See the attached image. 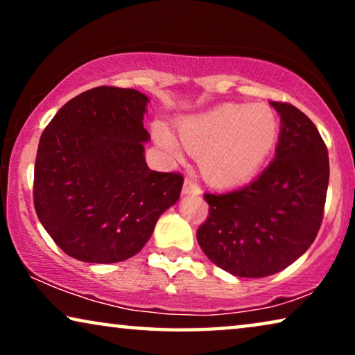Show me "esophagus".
<instances>
[{
  "mask_svg": "<svg viewBox=\"0 0 355 355\" xmlns=\"http://www.w3.org/2000/svg\"><path fill=\"white\" fill-rule=\"evenodd\" d=\"M200 192L202 189L196 181H192V179L189 178L184 181V187H182L184 196H200Z\"/></svg>",
  "mask_w": 355,
  "mask_h": 355,
  "instance_id": "obj_1",
  "label": "esophagus"
}]
</instances>
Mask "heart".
Here are the masks:
<instances>
[{
    "mask_svg": "<svg viewBox=\"0 0 355 355\" xmlns=\"http://www.w3.org/2000/svg\"><path fill=\"white\" fill-rule=\"evenodd\" d=\"M179 140L198 157L203 178L213 186L234 187L250 181L273 152L279 119L270 106L227 103L181 121ZM164 147L176 152L178 142L157 128Z\"/></svg>",
    "mask_w": 355,
    "mask_h": 355,
    "instance_id": "heart-1",
    "label": "heart"
}]
</instances>
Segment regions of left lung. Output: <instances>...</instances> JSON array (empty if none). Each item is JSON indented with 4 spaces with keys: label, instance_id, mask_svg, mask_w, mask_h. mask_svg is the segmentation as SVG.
I'll return each instance as SVG.
<instances>
[{
    "label": "left lung",
    "instance_id": "left-lung-1",
    "mask_svg": "<svg viewBox=\"0 0 355 355\" xmlns=\"http://www.w3.org/2000/svg\"><path fill=\"white\" fill-rule=\"evenodd\" d=\"M275 159L255 181L226 193H203L207 220L197 241L216 266L241 278L284 270L312 245L327 202L328 148L315 124L286 101Z\"/></svg>",
    "mask_w": 355,
    "mask_h": 355
}]
</instances>
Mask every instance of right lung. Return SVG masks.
Masks as SVG:
<instances>
[{"label":"right lung","instance_id":"right-lung-1","mask_svg":"<svg viewBox=\"0 0 355 355\" xmlns=\"http://www.w3.org/2000/svg\"><path fill=\"white\" fill-rule=\"evenodd\" d=\"M147 101L132 89L95 87L67 101L43 130L33 205L51 239L72 259H130L181 196V173L152 171L145 163Z\"/></svg>","mask_w":355,"mask_h":355}]
</instances>
